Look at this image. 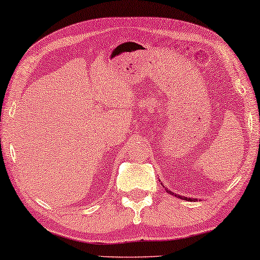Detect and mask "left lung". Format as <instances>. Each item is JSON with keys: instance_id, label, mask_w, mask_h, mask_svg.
Masks as SVG:
<instances>
[{"instance_id": "left-lung-1", "label": "left lung", "mask_w": 260, "mask_h": 260, "mask_svg": "<svg viewBox=\"0 0 260 260\" xmlns=\"http://www.w3.org/2000/svg\"><path fill=\"white\" fill-rule=\"evenodd\" d=\"M167 191H168V193H170V191H169V190H167ZM179 198H180V199H184V200H188V201H191V200H193V199H188V198H182V197H180V195H179Z\"/></svg>"}]
</instances>
